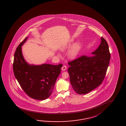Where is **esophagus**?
Returning a JSON list of instances; mask_svg holds the SVG:
<instances>
[{
	"label": "esophagus",
	"instance_id": "1",
	"mask_svg": "<svg viewBox=\"0 0 126 126\" xmlns=\"http://www.w3.org/2000/svg\"><path fill=\"white\" fill-rule=\"evenodd\" d=\"M66 69H67V66L65 65H64L62 68V71H65V70H66Z\"/></svg>",
	"mask_w": 126,
	"mask_h": 126
}]
</instances>
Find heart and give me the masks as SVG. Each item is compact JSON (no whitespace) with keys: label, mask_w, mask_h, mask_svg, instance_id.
Returning <instances> with one entry per match:
<instances>
[{"label":"heart","mask_w":126,"mask_h":126,"mask_svg":"<svg viewBox=\"0 0 126 126\" xmlns=\"http://www.w3.org/2000/svg\"><path fill=\"white\" fill-rule=\"evenodd\" d=\"M72 41H73V40L71 39L68 43H67L62 48V50L64 51V50L67 49L68 48L70 47ZM80 48V46L79 43H75L68 52V57L70 58H72V59H73L76 58L79 53Z\"/></svg>","instance_id":"b5f03b06"}]
</instances>
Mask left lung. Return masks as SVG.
<instances>
[{
    "mask_svg": "<svg viewBox=\"0 0 126 126\" xmlns=\"http://www.w3.org/2000/svg\"><path fill=\"white\" fill-rule=\"evenodd\" d=\"M92 56L83 55L68 62V71L73 89L79 94L88 93L101 84L110 60L107 42L101 37V43Z\"/></svg>",
    "mask_w": 126,
    "mask_h": 126,
    "instance_id": "obj_1",
    "label": "left lung"
}]
</instances>
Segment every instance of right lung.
I'll use <instances>...</instances> for the list:
<instances>
[{
	"mask_svg": "<svg viewBox=\"0 0 126 126\" xmlns=\"http://www.w3.org/2000/svg\"><path fill=\"white\" fill-rule=\"evenodd\" d=\"M26 37L17 47L14 55L13 71L21 87L29 97L43 100L51 94L56 80L61 72L62 64L30 65L23 58L21 47Z\"/></svg>",
	"mask_w": 126,
	"mask_h": 126,
	"instance_id": "right-lung-1",
	"label": "right lung"
}]
</instances>
